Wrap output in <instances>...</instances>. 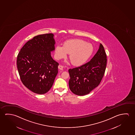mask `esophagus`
Wrapping results in <instances>:
<instances>
[{
    "label": "esophagus",
    "instance_id": "esophagus-1",
    "mask_svg": "<svg viewBox=\"0 0 135 135\" xmlns=\"http://www.w3.org/2000/svg\"><path fill=\"white\" fill-rule=\"evenodd\" d=\"M63 68H64L63 66L61 65H59L58 66V69H60L61 70H63Z\"/></svg>",
    "mask_w": 135,
    "mask_h": 135
}]
</instances>
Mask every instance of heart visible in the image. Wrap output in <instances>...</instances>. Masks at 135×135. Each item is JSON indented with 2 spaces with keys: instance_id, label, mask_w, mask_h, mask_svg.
Returning <instances> with one entry per match:
<instances>
[{
  "instance_id": "obj_1",
  "label": "heart",
  "mask_w": 135,
  "mask_h": 135,
  "mask_svg": "<svg viewBox=\"0 0 135 135\" xmlns=\"http://www.w3.org/2000/svg\"><path fill=\"white\" fill-rule=\"evenodd\" d=\"M93 46L84 40L73 39L67 40L63 46L58 45L55 48V56L57 60L66 57L69 54V58L74 65H80L86 62L93 52Z\"/></svg>"
}]
</instances>
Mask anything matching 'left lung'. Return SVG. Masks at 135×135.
Listing matches in <instances>:
<instances>
[{
  "instance_id": "8db88e82",
  "label": "left lung",
  "mask_w": 135,
  "mask_h": 135,
  "mask_svg": "<svg viewBox=\"0 0 135 135\" xmlns=\"http://www.w3.org/2000/svg\"><path fill=\"white\" fill-rule=\"evenodd\" d=\"M107 56L104 46L100 44L95 55L86 64L70 69L69 88L75 95L88 94L97 87L102 80L106 69Z\"/></svg>"
}]
</instances>
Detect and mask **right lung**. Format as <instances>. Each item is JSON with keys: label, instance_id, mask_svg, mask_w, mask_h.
<instances>
[{"label": "right lung", "instance_id": "add662e5", "mask_svg": "<svg viewBox=\"0 0 135 135\" xmlns=\"http://www.w3.org/2000/svg\"><path fill=\"white\" fill-rule=\"evenodd\" d=\"M55 43L52 33L36 36L25 43L17 55L21 80L34 93L45 94L53 85L59 65L51 57Z\"/></svg>", "mask_w": 135, "mask_h": 135}]
</instances>
